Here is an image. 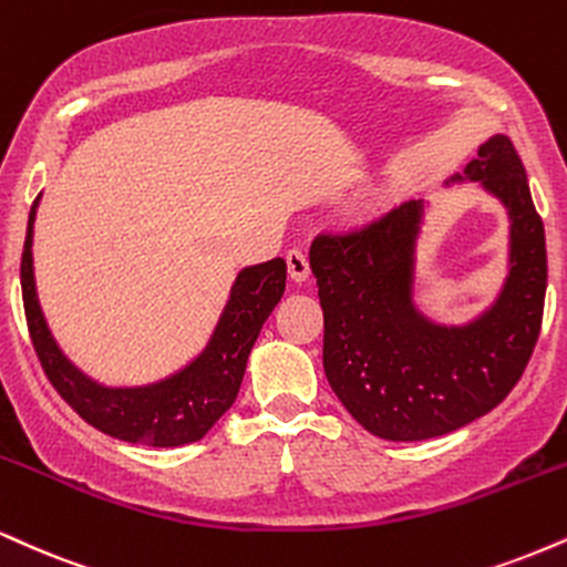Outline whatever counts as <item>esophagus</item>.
<instances>
[{"instance_id": "34e87169", "label": "esophagus", "mask_w": 567, "mask_h": 567, "mask_svg": "<svg viewBox=\"0 0 567 567\" xmlns=\"http://www.w3.org/2000/svg\"><path fill=\"white\" fill-rule=\"evenodd\" d=\"M285 261H288V275L292 282H306V279H309L311 266H309V258H306L303 250H298V248L288 250Z\"/></svg>"}]
</instances>
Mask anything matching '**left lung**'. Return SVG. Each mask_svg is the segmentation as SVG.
Wrapping results in <instances>:
<instances>
[{
    "label": "left lung",
    "mask_w": 567,
    "mask_h": 567,
    "mask_svg": "<svg viewBox=\"0 0 567 567\" xmlns=\"http://www.w3.org/2000/svg\"><path fill=\"white\" fill-rule=\"evenodd\" d=\"M465 174L499 195L513 218V269L478 322L435 327L409 301L417 200L311 243L324 374L351 417L380 439L425 441L483 417L517 385L542 332L544 221L509 136L488 140Z\"/></svg>",
    "instance_id": "8db88e82"
}]
</instances>
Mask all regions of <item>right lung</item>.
<instances>
[{"label":"right lung","instance_id":"1","mask_svg":"<svg viewBox=\"0 0 567 567\" xmlns=\"http://www.w3.org/2000/svg\"><path fill=\"white\" fill-rule=\"evenodd\" d=\"M33 214H37V200L31 206L23 256H20V290H23V311L33 351L54 391L63 395L73 412H79L81 420L113 439L142 443V446H184L200 441L240 393L250 349L285 292L288 266L282 258L240 271L221 322L206 353L195 364L166 383L134 388V391H111L86 380L60 353L47 330L33 290Z\"/></svg>","mask_w":567,"mask_h":567}]
</instances>
